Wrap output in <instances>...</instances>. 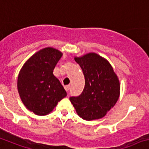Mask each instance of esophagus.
I'll use <instances>...</instances> for the list:
<instances>
[{
    "label": "esophagus",
    "mask_w": 149,
    "mask_h": 149,
    "mask_svg": "<svg viewBox=\"0 0 149 149\" xmlns=\"http://www.w3.org/2000/svg\"><path fill=\"white\" fill-rule=\"evenodd\" d=\"M64 88H65V90L66 91H69V89H70V86H69V85H67V86H64Z\"/></svg>",
    "instance_id": "esophagus-1"
}]
</instances>
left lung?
<instances>
[{"instance_id":"1","label":"left lung","mask_w":149,"mask_h":149,"mask_svg":"<svg viewBox=\"0 0 149 149\" xmlns=\"http://www.w3.org/2000/svg\"><path fill=\"white\" fill-rule=\"evenodd\" d=\"M74 60L83 70L85 87L81 94L69 100L83 119L102 118L119 97L118 77L109 62L96 53H88Z\"/></svg>"}]
</instances>
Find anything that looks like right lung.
Instances as JSON below:
<instances>
[{
	"mask_svg": "<svg viewBox=\"0 0 149 149\" xmlns=\"http://www.w3.org/2000/svg\"><path fill=\"white\" fill-rule=\"evenodd\" d=\"M62 56L52 47L41 49L30 58L18 76L17 88L25 107L39 116H45L66 96L53 69Z\"/></svg>",
	"mask_w": 149,
	"mask_h": 149,
	"instance_id": "add662e5",
	"label": "right lung"
}]
</instances>
